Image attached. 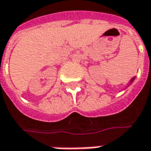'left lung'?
Listing matches in <instances>:
<instances>
[{
    "mask_svg": "<svg viewBox=\"0 0 151 151\" xmlns=\"http://www.w3.org/2000/svg\"><path fill=\"white\" fill-rule=\"evenodd\" d=\"M133 80H134V78H132V79L131 80V82H130V84H131V83H132V81H133Z\"/></svg>",
    "mask_w": 151,
    "mask_h": 151,
    "instance_id": "left-lung-1",
    "label": "left lung"
}]
</instances>
